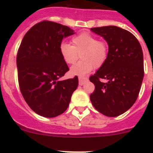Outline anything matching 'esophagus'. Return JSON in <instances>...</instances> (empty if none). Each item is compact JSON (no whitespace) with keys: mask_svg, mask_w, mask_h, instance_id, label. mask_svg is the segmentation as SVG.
Returning <instances> with one entry per match:
<instances>
[{"mask_svg":"<svg viewBox=\"0 0 153 153\" xmlns=\"http://www.w3.org/2000/svg\"><path fill=\"white\" fill-rule=\"evenodd\" d=\"M87 80H88V79L86 77H79V84L80 86H83Z\"/></svg>","mask_w":153,"mask_h":153,"instance_id":"34e87169","label":"esophagus"}]
</instances>
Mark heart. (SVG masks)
Returning <instances> with one entry per match:
<instances>
[{
  "label": "heart",
  "mask_w": 153,
  "mask_h": 153,
  "mask_svg": "<svg viewBox=\"0 0 153 153\" xmlns=\"http://www.w3.org/2000/svg\"><path fill=\"white\" fill-rule=\"evenodd\" d=\"M72 45L62 42L60 53L63 60L67 64H73L80 53V60L70 70L73 76L83 77L90 73L94 67L99 68L104 64L108 56V46L103 41H100L97 36L89 33L76 35L71 40Z\"/></svg>",
  "instance_id": "b5f03b06"
}]
</instances>
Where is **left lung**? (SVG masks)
I'll use <instances>...</instances> for the list:
<instances>
[{
    "label": "left lung",
    "mask_w": 153,
    "mask_h": 153,
    "mask_svg": "<svg viewBox=\"0 0 153 153\" xmlns=\"http://www.w3.org/2000/svg\"><path fill=\"white\" fill-rule=\"evenodd\" d=\"M90 30L103 37L109 47L106 62L90 77L95 85L90 101L102 114L118 117L132 107L140 93L144 76L143 50L134 35L118 27Z\"/></svg>",
    "instance_id": "left-lung-1"
}]
</instances>
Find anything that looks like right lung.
Wrapping results in <instances>:
<instances>
[{
    "mask_svg": "<svg viewBox=\"0 0 153 153\" xmlns=\"http://www.w3.org/2000/svg\"><path fill=\"white\" fill-rule=\"evenodd\" d=\"M69 27L42 21L24 36L17 67L20 90L30 109L41 117L53 118L68 108L78 86V77L60 79L69 70L60 53L65 37L74 34Z\"/></svg>",
    "mask_w": 153,
    "mask_h": 153,
    "instance_id": "obj_1",
    "label": "right lung"
}]
</instances>
